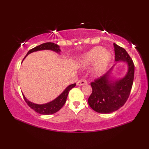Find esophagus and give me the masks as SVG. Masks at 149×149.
<instances>
[{"label": "esophagus", "mask_w": 149, "mask_h": 149, "mask_svg": "<svg viewBox=\"0 0 149 149\" xmlns=\"http://www.w3.org/2000/svg\"><path fill=\"white\" fill-rule=\"evenodd\" d=\"M86 84H87V80L85 79H79L77 81V85H79V86H81V85H86Z\"/></svg>", "instance_id": "obj_1"}]
</instances>
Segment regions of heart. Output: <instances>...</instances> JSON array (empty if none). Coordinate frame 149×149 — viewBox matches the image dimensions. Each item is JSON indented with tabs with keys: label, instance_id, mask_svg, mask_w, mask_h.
Here are the masks:
<instances>
[{
	"label": "heart",
	"instance_id": "b5f03b06",
	"mask_svg": "<svg viewBox=\"0 0 149 149\" xmlns=\"http://www.w3.org/2000/svg\"><path fill=\"white\" fill-rule=\"evenodd\" d=\"M111 58L109 50L102 49V47L97 46L87 52L82 58V62L85 65H89L95 62L96 72L99 73L107 67Z\"/></svg>",
	"mask_w": 149,
	"mask_h": 149
}]
</instances>
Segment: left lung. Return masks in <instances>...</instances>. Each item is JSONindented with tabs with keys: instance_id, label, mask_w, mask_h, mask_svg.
I'll list each match as a JSON object with an SVG mask.
<instances>
[{
	"instance_id": "left-lung-1",
	"label": "left lung",
	"mask_w": 149,
	"mask_h": 149,
	"mask_svg": "<svg viewBox=\"0 0 149 149\" xmlns=\"http://www.w3.org/2000/svg\"><path fill=\"white\" fill-rule=\"evenodd\" d=\"M115 60L127 63L128 72L122 79H109L111 68L107 74L91 83L92 93L88 99L90 107L95 112L110 114L123 107L127 101L134 79L135 65L132 59L123 48L114 43Z\"/></svg>"
}]
</instances>
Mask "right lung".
<instances>
[{"label": "right lung", "instance_id": "1", "mask_svg": "<svg viewBox=\"0 0 149 149\" xmlns=\"http://www.w3.org/2000/svg\"><path fill=\"white\" fill-rule=\"evenodd\" d=\"M41 50H54V51L56 52H59L60 51L58 45L54 43V42H49L42 43L39 45V46L35 47L33 49L29 50L27 54H26V56H27L29 54L33 52ZM26 56H25V58L26 57ZM75 85H76V84H74L69 85V86L64 91V92H63L60 96H58L56 99H54V100H52V101L44 104H35L33 102H30L24 97V95L23 94L22 95H23L24 99L27 104V105H28L30 108H32L33 110H34L35 112L41 114L49 115L54 114V113H56L58 111L61 109L62 107L65 103V101H66L68 95L70 91L71 90L73 87H74Z\"/></svg>", "mask_w": 149, "mask_h": 149}]
</instances>
